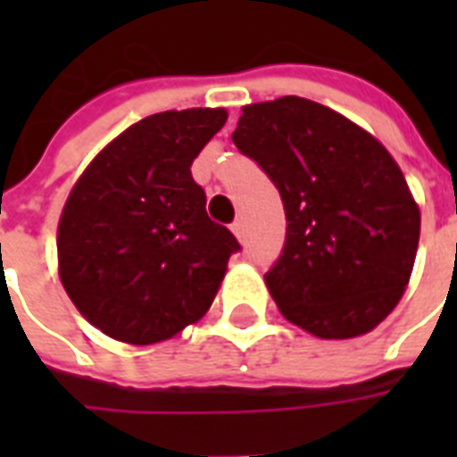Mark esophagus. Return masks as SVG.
Here are the masks:
<instances>
[{
    "mask_svg": "<svg viewBox=\"0 0 457 457\" xmlns=\"http://www.w3.org/2000/svg\"><path fill=\"white\" fill-rule=\"evenodd\" d=\"M232 232L237 235V239H245V222H242V218H237L232 222Z\"/></svg>",
    "mask_w": 457,
    "mask_h": 457,
    "instance_id": "obj_1",
    "label": "esophagus"
}]
</instances>
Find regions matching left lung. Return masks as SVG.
Segmentation results:
<instances>
[{
	"label": "left lung",
	"instance_id": "obj_1",
	"mask_svg": "<svg viewBox=\"0 0 457 457\" xmlns=\"http://www.w3.org/2000/svg\"><path fill=\"white\" fill-rule=\"evenodd\" d=\"M232 141L284 203L287 242L264 274L284 318L328 340L379 326L409 284L421 232L389 151L294 95L242 107Z\"/></svg>",
	"mask_w": 457,
	"mask_h": 457
}]
</instances>
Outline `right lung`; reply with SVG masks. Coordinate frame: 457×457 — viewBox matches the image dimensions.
I'll list each match as a JSON object with an SVG mask.
<instances>
[{
    "label": "right lung",
    "instance_id": "1",
    "mask_svg": "<svg viewBox=\"0 0 457 457\" xmlns=\"http://www.w3.org/2000/svg\"><path fill=\"white\" fill-rule=\"evenodd\" d=\"M225 110L144 117L107 144L68 195L58 269L104 336L151 345L205 316L239 242L205 212L190 166Z\"/></svg>",
    "mask_w": 457,
    "mask_h": 457
}]
</instances>
